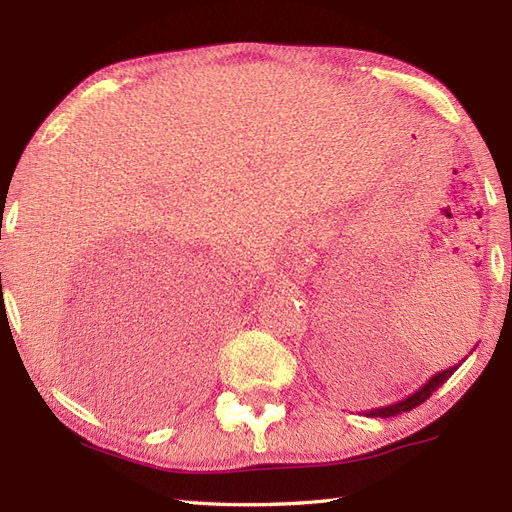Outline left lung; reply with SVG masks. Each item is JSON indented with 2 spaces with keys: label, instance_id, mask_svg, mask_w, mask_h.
<instances>
[{
  "label": "left lung",
  "instance_id": "left-lung-1",
  "mask_svg": "<svg viewBox=\"0 0 512 512\" xmlns=\"http://www.w3.org/2000/svg\"><path fill=\"white\" fill-rule=\"evenodd\" d=\"M458 367H460V363H458V365H453V367H449V369H442V372L433 374V376L427 380V383H424L420 389L413 391L411 396L402 398V400H398V402H391V405H387V407H378V409L367 411L365 416H372V418H389V416H398V413L411 411L413 407H418L420 402L427 400V398L433 394V391L440 389L444 383H447V380L451 378V374H453L455 369H458Z\"/></svg>",
  "mask_w": 512,
  "mask_h": 512
}]
</instances>
